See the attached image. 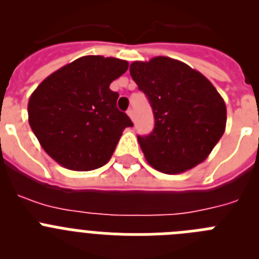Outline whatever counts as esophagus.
Instances as JSON below:
<instances>
[{
	"mask_svg": "<svg viewBox=\"0 0 259 259\" xmlns=\"http://www.w3.org/2000/svg\"><path fill=\"white\" fill-rule=\"evenodd\" d=\"M127 115L130 116V118H131L132 120H135V113H134V110H132V109H128V110H127Z\"/></svg>",
	"mask_w": 259,
	"mask_h": 259,
	"instance_id": "obj_1",
	"label": "esophagus"
}]
</instances>
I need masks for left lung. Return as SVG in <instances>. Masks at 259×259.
Segmentation results:
<instances>
[{
	"mask_svg": "<svg viewBox=\"0 0 259 259\" xmlns=\"http://www.w3.org/2000/svg\"><path fill=\"white\" fill-rule=\"evenodd\" d=\"M130 74L154 114L152 134L137 136L148 163L174 175L205 161L227 122L226 104L215 87L197 70L168 57L132 62Z\"/></svg>",
	"mask_w": 259,
	"mask_h": 259,
	"instance_id": "8db88e82",
	"label": "left lung"
}]
</instances>
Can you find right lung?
I'll return each mask as SVG.
<instances>
[{
    "label": "right lung",
    "instance_id": "right-lung-1",
    "mask_svg": "<svg viewBox=\"0 0 259 259\" xmlns=\"http://www.w3.org/2000/svg\"><path fill=\"white\" fill-rule=\"evenodd\" d=\"M128 68L113 57H80L42 80L28 101V122L42 149L74 171L109 162L125 127L134 123L116 109L110 89Z\"/></svg>",
    "mask_w": 259,
    "mask_h": 259
}]
</instances>
